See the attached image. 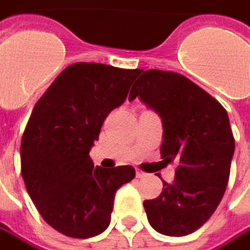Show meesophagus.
I'll return each instance as SVG.
<instances>
[{
	"label": "esophagus",
	"mask_w": 250,
	"mask_h": 250,
	"mask_svg": "<svg viewBox=\"0 0 250 250\" xmlns=\"http://www.w3.org/2000/svg\"><path fill=\"white\" fill-rule=\"evenodd\" d=\"M136 175H137V178H140V179H144V178H146V172H143L141 169H137Z\"/></svg>",
	"instance_id": "esophagus-1"
}]
</instances>
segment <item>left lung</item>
Segmentation results:
<instances>
[{"label": "left lung", "mask_w": 250, "mask_h": 250, "mask_svg": "<svg viewBox=\"0 0 250 250\" xmlns=\"http://www.w3.org/2000/svg\"><path fill=\"white\" fill-rule=\"evenodd\" d=\"M136 98L161 116V157L165 164H176L175 180H162V193L144 201L146 218L159 233L189 235L211 217L228 185L235 140L227 110L172 71H144L128 101Z\"/></svg>", "instance_id": "left-lung-1"}]
</instances>
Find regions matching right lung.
Listing matches in <instances>:
<instances>
[{
	"label": "right lung",
	"mask_w": 250,
	"mask_h": 250,
	"mask_svg": "<svg viewBox=\"0 0 250 250\" xmlns=\"http://www.w3.org/2000/svg\"><path fill=\"white\" fill-rule=\"evenodd\" d=\"M138 74L98 62L71 64L32 110L21 143V172L40 215L62 235L86 239L104 232L116 191L136 176L130 165L95 168L89 151Z\"/></svg>",
	"instance_id": "1"
}]
</instances>
